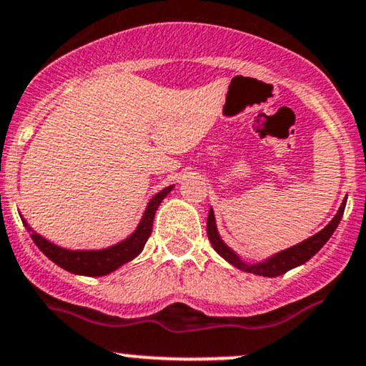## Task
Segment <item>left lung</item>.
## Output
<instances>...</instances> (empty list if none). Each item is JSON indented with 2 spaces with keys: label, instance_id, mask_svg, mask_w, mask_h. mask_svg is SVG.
<instances>
[{
  "label": "left lung",
  "instance_id": "1",
  "mask_svg": "<svg viewBox=\"0 0 366 366\" xmlns=\"http://www.w3.org/2000/svg\"><path fill=\"white\" fill-rule=\"evenodd\" d=\"M344 208H346V199H344L342 204H340L339 212H337L335 217L327 224L320 232H316L311 238L304 239V242L294 244V247L287 248V250H281L278 254L267 257V259L260 260V262H244V260L236 254L232 248H229L224 239L220 238L219 231H217L215 224V215L214 210L210 208L207 219V232L208 239H210L214 250L219 254L222 259H226L229 264H232L234 267L242 269L244 272H252V274L257 276H266V278H274V276L285 274L287 271L294 269L297 266H302L304 262H307L312 255H316L323 248V244L330 239L337 226H339L340 219L344 215Z\"/></svg>",
  "mask_w": 366,
  "mask_h": 366
}]
</instances>
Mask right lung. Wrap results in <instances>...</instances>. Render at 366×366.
<instances>
[{"label":"right lung","mask_w":366,"mask_h":366,"mask_svg":"<svg viewBox=\"0 0 366 366\" xmlns=\"http://www.w3.org/2000/svg\"><path fill=\"white\" fill-rule=\"evenodd\" d=\"M174 189V186L164 187L154 194L147 203L146 210H144L142 219H140L137 229L132 232L128 238H124L123 242L112 244V247L100 248V250H67V248L59 247V244L48 242L46 238H43L41 234L33 231L27 226L26 220L22 219L24 226L29 231L31 238L36 243V247L45 254L51 262H55L66 271L72 272V274H81V276H106L109 272L116 271L118 267H122L123 264L130 262L132 259H135L140 252L144 250V244H146L147 238L151 236L152 231V220H154V214L158 210L159 203L167 198V194Z\"/></svg>","instance_id":"add662e5"}]
</instances>
